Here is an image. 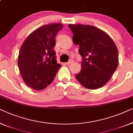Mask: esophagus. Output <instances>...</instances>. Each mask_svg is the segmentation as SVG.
Here are the masks:
<instances>
[{
	"mask_svg": "<svg viewBox=\"0 0 133 133\" xmlns=\"http://www.w3.org/2000/svg\"><path fill=\"white\" fill-rule=\"evenodd\" d=\"M74 63V60H72V59H70V60H69L68 62L66 63V64H67V65H69V64H72V63Z\"/></svg>",
	"mask_w": 133,
	"mask_h": 133,
	"instance_id": "esophagus-1",
	"label": "esophagus"
}]
</instances>
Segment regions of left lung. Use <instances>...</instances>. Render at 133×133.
<instances>
[{
  "label": "left lung",
  "mask_w": 133,
  "mask_h": 133,
  "mask_svg": "<svg viewBox=\"0 0 133 133\" xmlns=\"http://www.w3.org/2000/svg\"><path fill=\"white\" fill-rule=\"evenodd\" d=\"M74 43L79 46L81 70L75 77L89 89L104 85L118 66V50L107 34L93 26L69 25Z\"/></svg>",
  "instance_id": "left-lung-1"
}]
</instances>
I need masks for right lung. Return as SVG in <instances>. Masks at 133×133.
I'll list each match as a JSON object with an SVG mask.
<instances>
[{
    "label": "right lung",
    "instance_id": "obj_1",
    "mask_svg": "<svg viewBox=\"0 0 133 133\" xmlns=\"http://www.w3.org/2000/svg\"><path fill=\"white\" fill-rule=\"evenodd\" d=\"M63 25H43L26 38L20 49L18 66L25 83L32 89L40 90L54 81L61 64L56 59L55 37Z\"/></svg>",
    "mask_w": 133,
    "mask_h": 133
}]
</instances>
